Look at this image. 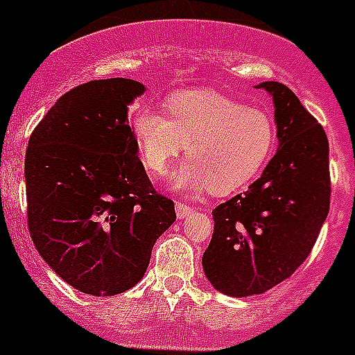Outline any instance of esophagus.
Listing matches in <instances>:
<instances>
[{
	"label": "esophagus",
	"mask_w": 355,
	"mask_h": 355,
	"mask_svg": "<svg viewBox=\"0 0 355 355\" xmlns=\"http://www.w3.org/2000/svg\"><path fill=\"white\" fill-rule=\"evenodd\" d=\"M192 211H193V206H188L184 205V202H180V200L175 202V215H178V218H187Z\"/></svg>",
	"instance_id": "obj_1"
}]
</instances>
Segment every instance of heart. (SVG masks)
I'll return each mask as SVG.
<instances>
[{
  "label": "heart",
  "instance_id": "1",
  "mask_svg": "<svg viewBox=\"0 0 355 355\" xmlns=\"http://www.w3.org/2000/svg\"><path fill=\"white\" fill-rule=\"evenodd\" d=\"M144 167L162 175L187 147L188 162L172 175V187L216 196L241 190L263 171L277 142L272 119L211 90L168 97L167 114L144 106L131 121Z\"/></svg>",
  "mask_w": 355,
  "mask_h": 355
}]
</instances>
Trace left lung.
<instances>
[{
  "mask_svg": "<svg viewBox=\"0 0 355 355\" xmlns=\"http://www.w3.org/2000/svg\"><path fill=\"white\" fill-rule=\"evenodd\" d=\"M274 97L279 147L249 190L213 209L202 268L215 290L249 297L293 274L311 252L331 205L324 128L286 85H258Z\"/></svg>",
  "mask_w": 355,
  "mask_h": 355,
  "instance_id": "8db88e82",
  "label": "left lung"
}]
</instances>
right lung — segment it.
I'll list each match as a JSON object with an SVG mask.
<instances>
[{
    "label": "right lung",
    "instance_id": "add662e5",
    "mask_svg": "<svg viewBox=\"0 0 355 355\" xmlns=\"http://www.w3.org/2000/svg\"><path fill=\"white\" fill-rule=\"evenodd\" d=\"M142 92V83L124 78L80 85L49 108L28 142L31 240L83 293L133 288L175 220L174 202L147 178L128 124V105Z\"/></svg>",
    "mask_w": 355,
    "mask_h": 355
}]
</instances>
